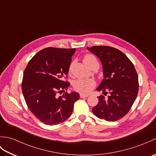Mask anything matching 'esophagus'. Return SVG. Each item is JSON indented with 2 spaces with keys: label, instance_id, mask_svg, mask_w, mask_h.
Instances as JSON below:
<instances>
[{
  "label": "esophagus",
  "instance_id": "1",
  "mask_svg": "<svg viewBox=\"0 0 156 156\" xmlns=\"http://www.w3.org/2000/svg\"><path fill=\"white\" fill-rule=\"evenodd\" d=\"M88 97V94H82V93L80 94V97L82 98H87V97Z\"/></svg>",
  "mask_w": 156,
  "mask_h": 156
}]
</instances>
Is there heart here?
<instances>
[{
  "label": "heart",
  "instance_id": "obj_1",
  "mask_svg": "<svg viewBox=\"0 0 156 156\" xmlns=\"http://www.w3.org/2000/svg\"><path fill=\"white\" fill-rule=\"evenodd\" d=\"M94 60L97 59L93 55L91 54L85 55L83 58V62L87 66ZM95 85V81L92 79H78L74 82V88L76 91L80 92L82 94H87L92 90Z\"/></svg>",
  "mask_w": 156,
  "mask_h": 156
}]
</instances>
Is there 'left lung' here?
I'll use <instances>...</instances> for the list:
<instances>
[{"label": "left lung", "mask_w": 156, "mask_h": 156, "mask_svg": "<svg viewBox=\"0 0 156 156\" xmlns=\"http://www.w3.org/2000/svg\"><path fill=\"white\" fill-rule=\"evenodd\" d=\"M87 49L101 59L103 66L104 79L97 90L110 93L107 98L103 95L97 97L98 103L92 112L107 121H117L127 114L137 98V73L133 63L118 49L105 45Z\"/></svg>", "instance_id": "1"}]
</instances>
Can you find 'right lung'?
<instances>
[{"label":"right lung","mask_w":156,"mask_h":156,"mask_svg":"<svg viewBox=\"0 0 156 156\" xmlns=\"http://www.w3.org/2000/svg\"><path fill=\"white\" fill-rule=\"evenodd\" d=\"M75 51L76 48H44L30 59L23 72L21 88L26 104L45 125H58L68 119L80 97L77 92L67 91L57 95L69 86L64 79L67 78Z\"/></svg>","instance_id":"1"}]
</instances>
